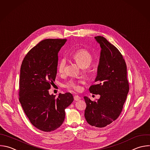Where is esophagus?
I'll return each mask as SVG.
<instances>
[{
  "mask_svg": "<svg viewBox=\"0 0 150 150\" xmlns=\"http://www.w3.org/2000/svg\"><path fill=\"white\" fill-rule=\"evenodd\" d=\"M74 100L75 101H78V100H79V99H81V97L79 96H78V95H75L74 96Z\"/></svg>",
  "mask_w": 150,
  "mask_h": 150,
  "instance_id": "34e87169",
  "label": "esophagus"
}]
</instances>
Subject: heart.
I'll return each instance as SVG.
<instances>
[{"label":"heart","instance_id":"obj_1","mask_svg":"<svg viewBox=\"0 0 150 150\" xmlns=\"http://www.w3.org/2000/svg\"><path fill=\"white\" fill-rule=\"evenodd\" d=\"M73 59L82 68H87L92 64L93 58L91 53L85 49H79L72 55ZM67 66V59L65 58H62L60 59L58 64V71L61 75L65 73ZM82 83L81 81L69 80L65 84V87L69 90L79 91L81 89L80 85Z\"/></svg>","mask_w":150,"mask_h":150}]
</instances>
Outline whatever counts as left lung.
Here are the masks:
<instances>
[{
	"label": "left lung",
	"instance_id": "obj_1",
	"mask_svg": "<svg viewBox=\"0 0 150 150\" xmlns=\"http://www.w3.org/2000/svg\"><path fill=\"white\" fill-rule=\"evenodd\" d=\"M95 38L101 51L95 84L89 90L100 98L92 101L83 97L86 104L84 115L89 125L103 128L120 116L129 91V83L125 61L119 50L103 36Z\"/></svg>",
	"mask_w": 150,
	"mask_h": 150
}]
</instances>
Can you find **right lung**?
Returning a JSON list of instances; mask_svg holds the SVG:
<instances>
[{
  "instance_id": "right-lung-1",
  "label": "right lung",
  "mask_w": 150,
  "mask_h": 150,
  "mask_svg": "<svg viewBox=\"0 0 150 150\" xmlns=\"http://www.w3.org/2000/svg\"><path fill=\"white\" fill-rule=\"evenodd\" d=\"M67 39H46L32 48L21 68L19 101L31 124L38 129L50 132L63 123L65 110L74 101L69 92L57 98L49 89L57 74L58 52Z\"/></svg>"
}]
</instances>
